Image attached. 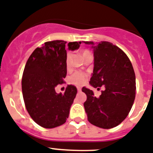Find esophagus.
<instances>
[{
    "label": "esophagus",
    "instance_id": "obj_1",
    "mask_svg": "<svg viewBox=\"0 0 153 153\" xmlns=\"http://www.w3.org/2000/svg\"><path fill=\"white\" fill-rule=\"evenodd\" d=\"M76 88H77V91H81V90H82V87H76Z\"/></svg>",
    "mask_w": 153,
    "mask_h": 153
}]
</instances>
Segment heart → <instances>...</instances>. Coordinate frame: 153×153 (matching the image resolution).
<instances>
[{
	"label": "heart",
	"mask_w": 153,
	"mask_h": 153,
	"mask_svg": "<svg viewBox=\"0 0 153 153\" xmlns=\"http://www.w3.org/2000/svg\"><path fill=\"white\" fill-rule=\"evenodd\" d=\"M89 53L88 51H85L83 52V56ZM70 53H69L66 56V66H69V63H70ZM87 80V74L81 73V72H76L72 76H70V83L73 84H76V85H82L83 83H85Z\"/></svg>",
	"instance_id": "obj_1"
}]
</instances>
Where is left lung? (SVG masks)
Returning a JSON list of instances; mask_svg holds the SVG:
<instances>
[{
	"label": "left lung",
	"mask_w": 153,
	"mask_h": 153,
	"mask_svg": "<svg viewBox=\"0 0 153 153\" xmlns=\"http://www.w3.org/2000/svg\"><path fill=\"white\" fill-rule=\"evenodd\" d=\"M94 50V70L90 84L104 86L99 97L83 87L87 95L83 106L90 123L108 129L116 127L127 117L135 97V75L127 55L109 42H83ZM99 89V88H97Z\"/></svg>",
	"instance_id": "left-lung-1"
}]
</instances>
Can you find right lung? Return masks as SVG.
I'll return each mask as SVG.
<instances>
[{
  "instance_id": "1",
  "label": "right lung",
  "mask_w": 153,
  "mask_h": 153,
  "mask_svg": "<svg viewBox=\"0 0 153 153\" xmlns=\"http://www.w3.org/2000/svg\"><path fill=\"white\" fill-rule=\"evenodd\" d=\"M66 42H47L34 50L25 66L22 79V94L28 114L34 121L45 128H53L66 122L77 90L68 85L64 94L56 87L63 83L66 73ZM81 42L68 43L71 51L78 49Z\"/></svg>"
}]
</instances>
